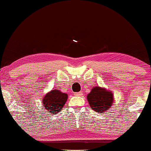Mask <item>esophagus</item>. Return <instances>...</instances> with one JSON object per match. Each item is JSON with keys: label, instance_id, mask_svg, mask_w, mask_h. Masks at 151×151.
I'll return each mask as SVG.
<instances>
[{"label": "esophagus", "instance_id": "esophagus-1", "mask_svg": "<svg viewBox=\"0 0 151 151\" xmlns=\"http://www.w3.org/2000/svg\"><path fill=\"white\" fill-rule=\"evenodd\" d=\"M74 95L75 96H81L83 95V93H82L81 92H76L74 93Z\"/></svg>", "mask_w": 151, "mask_h": 151}]
</instances>
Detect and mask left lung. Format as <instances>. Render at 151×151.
I'll return each instance as SVG.
<instances>
[{
    "label": "left lung",
    "mask_w": 151,
    "mask_h": 151,
    "mask_svg": "<svg viewBox=\"0 0 151 151\" xmlns=\"http://www.w3.org/2000/svg\"><path fill=\"white\" fill-rule=\"evenodd\" d=\"M90 106L93 111L101 113L111 109L113 104V94L111 91L100 87H94L87 96Z\"/></svg>",
    "instance_id": "1"
}]
</instances>
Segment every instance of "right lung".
I'll return each mask as SVG.
<instances>
[{
	"instance_id": "obj_1",
	"label": "right lung",
	"mask_w": 151,
	"mask_h": 151,
	"mask_svg": "<svg viewBox=\"0 0 151 151\" xmlns=\"http://www.w3.org/2000/svg\"><path fill=\"white\" fill-rule=\"evenodd\" d=\"M67 99L68 94L54 89L42 98V107L52 114L57 113L64 108Z\"/></svg>"
}]
</instances>
